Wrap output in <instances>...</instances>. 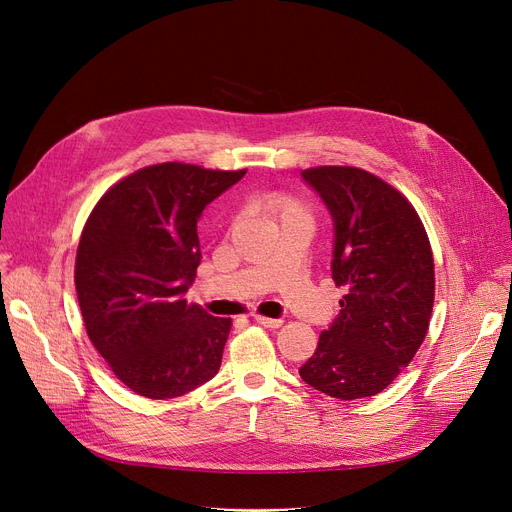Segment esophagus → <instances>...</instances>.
<instances>
[{
	"mask_svg": "<svg viewBox=\"0 0 512 512\" xmlns=\"http://www.w3.org/2000/svg\"><path fill=\"white\" fill-rule=\"evenodd\" d=\"M256 324L264 326V328H281L283 320H272V318H264V316H254Z\"/></svg>",
	"mask_w": 512,
	"mask_h": 512,
	"instance_id": "obj_1",
	"label": "esophagus"
}]
</instances>
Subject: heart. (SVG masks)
<instances>
[{
  "instance_id": "b5f03b06",
  "label": "heart",
  "mask_w": 512,
  "mask_h": 512,
  "mask_svg": "<svg viewBox=\"0 0 512 512\" xmlns=\"http://www.w3.org/2000/svg\"><path fill=\"white\" fill-rule=\"evenodd\" d=\"M266 211L274 217V219H291V217H307L305 207L295 199V196L287 194V192H270L264 199Z\"/></svg>"
}]
</instances>
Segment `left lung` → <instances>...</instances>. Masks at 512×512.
<instances>
[{
    "label": "left lung",
    "instance_id": "obj_1",
    "mask_svg": "<svg viewBox=\"0 0 512 512\" xmlns=\"http://www.w3.org/2000/svg\"><path fill=\"white\" fill-rule=\"evenodd\" d=\"M334 227L332 279L344 287L340 316L299 369L305 383L338 400L383 391L414 359L435 303V260L406 196L355 166L303 170Z\"/></svg>",
    "mask_w": 512,
    "mask_h": 512
}]
</instances>
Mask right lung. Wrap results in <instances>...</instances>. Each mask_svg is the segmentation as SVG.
Masks as SVG:
<instances>
[{
    "label": "right lung",
    "instance_id": "add662e5",
    "mask_svg": "<svg viewBox=\"0 0 512 512\" xmlns=\"http://www.w3.org/2000/svg\"><path fill=\"white\" fill-rule=\"evenodd\" d=\"M246 170L164 162L112 184L75 256V291L90 342L137 396L170 400L213 379L231 320L184 293L196 277L203 209Z\"/></svg>",
    "mask_w": 512,
    "mask_h": 512
}]
</instances>
